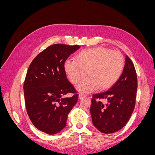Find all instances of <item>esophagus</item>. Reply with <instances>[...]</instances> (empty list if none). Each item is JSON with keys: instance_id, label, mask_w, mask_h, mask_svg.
Here are the masks:
<instances>
[{"instance_id": "1", "label": "esophagus", "mask_w": 155, "mask_h": 155, "mask_svg": "<svg viewBox=\"0 0 155 155\" xmlns=\"http://www.w3.org/2000/svg\"><path fill=\"white\" fill-rule=\"evenodd\" d=\"M85 97H86V95L85 94L80 93L79 94V100H81V99H83V98Z\"/></svg>"}]
</instances>
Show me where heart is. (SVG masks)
Instances as JSON below:
<instances>
[{"label": "heart", "mask_w": 155, "mask_h": 155, "mask_svg": "<svg viewBox=\"0 0 155 155\" xmlns=\"http://www.w3.org/2000/svg\"><path fill=\"white\" fill-rule=\"evenodd\" d=\"M125 59L120 51L104 47L88 48L81 51L76 61L67 59L64 71L72 84L81 92H91L100 87L104 90L110 88L118 80L124 71Z\"/></svg>", "instance_id": "obj_1"}]
</instances>
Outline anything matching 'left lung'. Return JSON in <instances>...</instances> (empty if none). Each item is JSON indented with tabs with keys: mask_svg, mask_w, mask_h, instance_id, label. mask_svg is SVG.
Segmentation results:
<instances>
[{
	"mask_svg": "<svg viewBox=\"0 0 155 155\" xmlns=\"http://www.w3.org/2000/svg\"><path fill=\"white\" fill-rule=\"evenodd\" d=\"M138 80L132 61L126 55L121 77L109 91L92 96L91 114L92 123L105 134L116 132L128 122L136 103ZM107 100V104L100 100Z\"/></svg>",
	"mask_w": 155,
	"mask_h": 155,
	"instance_id": "1",
	"label": "left lung"
}]
</instances>
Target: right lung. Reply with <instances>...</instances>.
Instances as JSON below:
<instances>
[{
  "label": "right lung",
  "mask_w": 155,
  "mask_h": 155,
  "mask_svg": "<svg viewBox=\"0 0 155 155\" xmlns=\"http://www.w3.org/2000/svg\"><path fill=\"white\" fill-rule=\"evenodd\" d=\"M79 48L78 45H50L30 64L23 86L25 105L32 124L42 132L55 134L61 130L78 101V92L67 78L64 63ZM68 93L73 96L64 97Z\"/></svg>",
  "instance_id": "add662e5"
}]
</instances>
